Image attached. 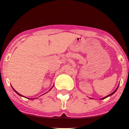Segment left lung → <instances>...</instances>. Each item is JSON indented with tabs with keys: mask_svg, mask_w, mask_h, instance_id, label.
I'll use <instances>...</instances> for the list:
<instances>
[{
	"mask_svg": "<svg viewBox=\"0 0 129 129\" xmlns=\"http://www.w3.org/2000/svg\"><path fill=\"white\" fill-rule=\"evenodd\" d=\"M118 87H119V86H117V89H116L115 90H114V91H113V92L112 93H111V94H109V95H108V96H106V97H105V98H102V100H103V99H106V98H107V97H109V96H112V95L113 94H114V93L116 92V90H117V89H118Z\"/></svg>",
	"mask_w": 129,
	"mask_h": 129,
	"instance_id": "obj_1",
	"label": "left lung"
}]
</instances>
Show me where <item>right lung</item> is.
Here are the masks:
<instances>
[{"label":"right lung","instance_id":"1","mask_svg":"<svg viewBox=\"0 0 129 129\" xmlns=\"http://www.w3.org/2000/svg\"><path fill=\"white\" fill-rule=\"evenodd\" d=\"M13 90H15V92H16V93L17 94H18V95H19V96H23V97H24L23 96H22V94H19V93L18 92H17V91H16V90H15V89H13Z\"/></svg>","mask_w":129,"mask_h":129}]
</instances>
